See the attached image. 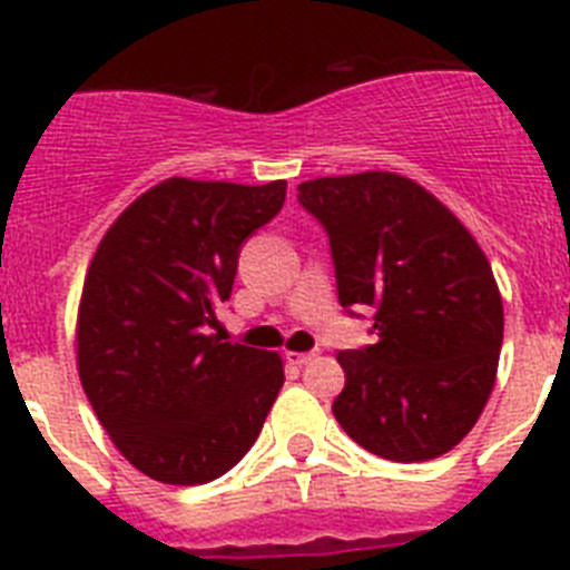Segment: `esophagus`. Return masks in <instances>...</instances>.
Masks as SVG:
<instances>
[{
    "label": "esophagus",
    "instance_id": "esophagus-1",
    "mask_svg": "<svg viewBox=\"0 0 570 570\" xmlns=\"http://www.w3.org/2000/svg\"><path fill=\"white\" fill-rule=\"evenodd\" d=\"M316 356H320V351H305V354H302V351H288V354H285V360L291 362V365H308V362H314Z\"/></svg>",
    "mask_w": 570,
    "mask_h": 570
}]
</instances>
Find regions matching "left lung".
<instances>
[{
	"label": "left lung",
	"mask_w": 570,
	"mask_h": 570,
	"mask_svg": "<svg viewBox=\"0 0 570 570\" xmlns=\"http://www.w3.org/2000/svg\"><path fill=\"white\" fill-rule=\"evenodd\" d=\"M328 230L342 308H374V345L340 351L334 416L356 445L428 462L460 445L493 391L502 296L485 254L434 194L365 170L299 185Z\"/></svg>",
	"instance_id": "8db88e82"
}]
</instances>
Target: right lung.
<instances>
[{"mask_svg":"<svg viewBox=\"0 0 570 570\" xmlns=\"http://www.w3.org/2000/svg\"><path fill=\"white\" fill-rule=\"evenodd\" d=\"M285 188L170 176L119 214L90 259L79 380L119 454L150 480L223 476L279 394V354L208 328L230 299L242 242L279 214Z\"/></svg>","mask_w":570,"mask_h":570,"instance_id":"right-lung-1","label":"right lung"}]
</instances>
